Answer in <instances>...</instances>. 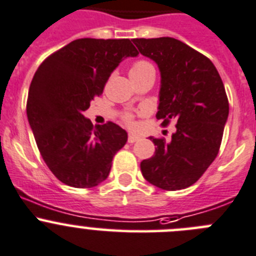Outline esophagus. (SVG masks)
<instances>
[{"label": "esophagus", "mask_w": 256, "mask_h": 256, "mask_svg": "<svg viewBox=\"0 0 256 256\" xmlns=\"http://www.w3.org/2000/svg\"><path fill=\"white\" fill-rule=\"evenodd\" d=\"M138 140H139V138H138V136H136V135H132V134H130V135H128V142H130V144H134V142H138Z\"/></svg>", "instance_id": "obj_1"}]
</instances>
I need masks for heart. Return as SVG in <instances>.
Returning a JSON list of instances; mask_svg holds the SVG:
<instances>
[{"label":"heart","instance_id":"obj_1","mask_svg":"<svg viewBox=\"0 0 256 256\" xmlns=\"http://www.w3.org/2000/svg\"><path fill=\"white\" fill-rule=\"evenodd\" d=\"M149 70H154V66H152L149 62H146V60L135 62V63L132 64V66L130 68V77L131 76H139V74H144ZM124 120H125L128 125H131V120H132V117H131V114H126L125 116H124Z\"/></svg>","mask_w":256,"mask_h":256}]
</instances>
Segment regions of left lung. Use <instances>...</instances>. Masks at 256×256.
Here are the masks:
<instances>
[{
  "label": "left lung",
  "instance_id": "obj_1",
  "mask_svg": "<svg viewBox=\"0 0 256 256\" xmlns=\"http://www.w3.org/2000/svg\"><path fill=\"white\" fill-rule=\"evenodd\" d=\"M140 54L160 70L156 118L176 121L172 140H152L155 154L140 164L142 176L166 190H184L207 170L221 145L228 101L216 66L174 38L132 39Z\"/></svg>",
  "mask_w": 256,
  "mask_h": 256
}]
</instances>
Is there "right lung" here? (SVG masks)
I'll list each match as a JSON object with an SVG mask.
<instances>
[{"label": "right lung", "instance_id": "obj_1", "mask_svg": "<svg viewBox=\"0 0 256 256\" xmlns=\"http://www.w3.org/2000/svg\"><path fill=\"white\" fill-rule=\"evenodd\" d=\"M138 54L128 39L84 38L48 56L35 72L28 120L48 168L64 184L92 188L108 176L128 132L114 122L93 128L83 112L118 64Z\"/></svg>", "mask_w": 256, "mask_h": 256}]
</instances>
